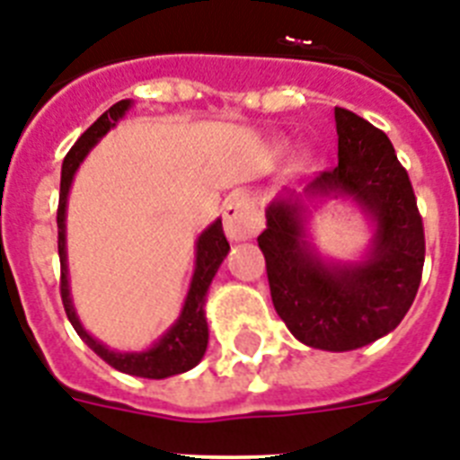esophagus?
Wrapping results in <instances>:
<instances>
[{"mask_svg": "<svg viewBox=\"0 0 460 460\" xmlns=\"http://www.w3.org/2000/svg\"><path fill=\"white\" fill-rule=\"evenodd\" d=\"M260 210L245 199H234L224 206V231L231 241H250L261 231Z\"/></svg>", "mask_w": 460, "mask_h": 460, "instance_id": "34e87169", "label": "esophagus"}]
</instances>
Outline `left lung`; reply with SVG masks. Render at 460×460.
Masks as SVG:
<instances>
[{
    "label": "left lung",
    "instance_id": "8db88e82",
    "mask_svg": "<svg viewBox=\"0 0 460 460\" xmlns=\"http://www.w3.org/2000/svg\"><path fill=\"white\" fill-rule=\"evenodd\" d=\"M334 121L339 164L302 194L278 191L257 243L288 330L311 349L343 353L402 323L420 285L426 238L414 189L385 133L341 107H334ZM341 195L375 226L368 252L355 262L325 261L307 241V203Z\"/></svg>",
    "mask_w": 460,
    "mask_h": 460
}]
</instances>
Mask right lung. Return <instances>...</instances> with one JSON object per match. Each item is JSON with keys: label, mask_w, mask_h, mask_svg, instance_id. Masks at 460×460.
Here are the masks:
<instances>
[{"label": "right lung", "mask_w": 460, "mask_h": 460, "mask_svg": "<svg viewBox=\"0 0 460 460\" xmlns=\"http://www.w3.org/2000/svg\"><path fill=\"white\" fill-rule=\"evenodd\" d=\"M133 107V100H119L117 105H111L110 110L93 123L86 133L81 135L75 146L69 149L67 156L63 161V172H60V200H58V254H60V296H63L65 314H67L69 323L76 330L84 341L88 343V349L111 365L114 369L130 376H142V379H168L175 374L189 372L194 369L208 349V320H206V295L210 288L212 278L222 266L224 257L229 254V241L222 231V219L203 229V234L196 241V266L194 276H191V285H189L187 299L180 311V318L172 323L168 330L164 332V337L154 341L146 350H121L107 349L105 343L98 341L86 332V327L81 325L79 315H76L75 302L69 295V269H67V231H65V217H67V196L72 180H75L79 165L84 164V158L88 156L93 146L98 145L107 133H110L123 117L126 111Z\"/></svg>", "instance_id": "add662e5"}]
</instances>
